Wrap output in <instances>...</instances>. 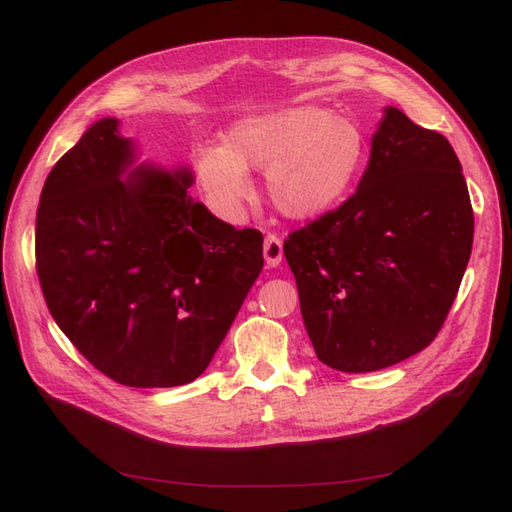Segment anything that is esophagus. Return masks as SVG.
<instances>
[{"instance_id": "34e87169", "label": "esophagus", "mask_w": 512, "mask_h": 512, "mask_svg": "<svg viewBox=\"0 0 512 512\" xmlns=\"http://www.w3.org/2000/svg\"><path fill=\"white\" fill-rule=\"evenodd\" d=\"M281 257H284V244H281L279 235L268 233L264 239V259L270 268L281 264Z\"/></svg>"}]
</instances>
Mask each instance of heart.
I'll return each instance as SVG.
<instances>
[{
  "instance_id": "heart-1",
  "label": "heart",
  "mask_w": 512,
  "mask_h": 512,
  "mask_svg": "<svg viewBox=\"0 0 512 512\" xmlns=\"http://www.w3.org/2000/svg\"><path fill=\"white\" fill-rule=\"evenodd\" d=\"M363 160L365 136L356 121L301 105L237 125L228 147L200 151L195 171L215 206L235 209L253 189L248 167L264 169L277 209L310 220L345 198Z\"/></svg>"
}]
</instances>
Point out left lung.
<instances>
[{"instance_id": "8db88e82", "label": "left lung", "mask_w": 512, "mask_h": 512, "mask_svg": "<svg viewBox=\"0 0 512 512\" xmlns=\"http://www.w3.org/2000/svg\"><path fill=\"white\" fill-rule=\"evenodd\" d=\"M473 248V206L451 143L387 107L358 189L288 233L319 361L376 372L436 339Z\"/></svg>"}]
</instances>
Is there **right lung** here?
I'll use <instances>...</instances> for the list:
<instances>
[{
  "label": "right lung",
  "instance_id": "obj_1",
  "mask_svg": "<svg viewBox=\"0 0 512 512\" xmlns=\"http://www.w3.org/2000/svg\"><path fill=\"white\" fill-rule=\"evenodd\" d=\"M103 118L43 184L35 259L52 319L88 361L127 387L187 385L264 268V235L233 228L189 195L191 173L138 169Z\"/></svg>",
  "mask_w": 512,
  "mask_h": 512
}]
</instances>
